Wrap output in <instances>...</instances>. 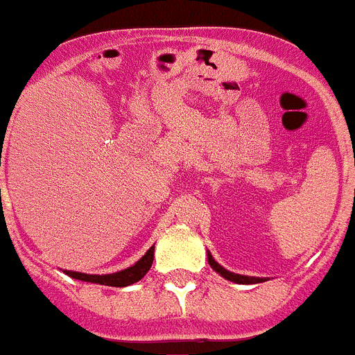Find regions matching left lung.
I'll list each match as a JSON object with an SVG mask.
<instances>
[{
	"label": "left lung",
	"instance_id": "8db88e82",
	"mask_svg": "<svg viewBox=\"0 0 355 355\" xmlns=\"http://www.w3.org/2000/svg\"><path fill=\"white\" fill-rule=\"evenodd\" d=\"M207 257H209V263H210V267H212L214 270H216V272H219L221 274L223 277H225V279H230V281H233V283H241V285H253V283H261V281H265L263 277H251V276H241V274H233V272H230V270H226V269H223L221 265L217 263L216 260H214L212 258V254H207Z\"/></svg>",
	"mask_w": 355,
	"mask_h": 355
}]
</instances>
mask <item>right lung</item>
<instances>
[{
  "instance_id": "1",
  "label": "right lung",
  "mask_w": 355,
  "mask_h": 355,
  "mask_svg": "<svg viewBox=\"0 0 355 355\" xmlns=\"http://www.w3.org/2000/svg\"><path fill=\"white\" fill-rule=\"evenodd\" d=\"M152 261H154V245L148 249L145 253V257L141 260H138L132 267L125 270H120V272L114 274H104V276H95V274H83V272H72V270H63L65 274H69L70 277L81 281H88V283H98V285H106V286H129L136 281L141 279L146 272L152 267Z\"/></svg>"
}]
</instances>
